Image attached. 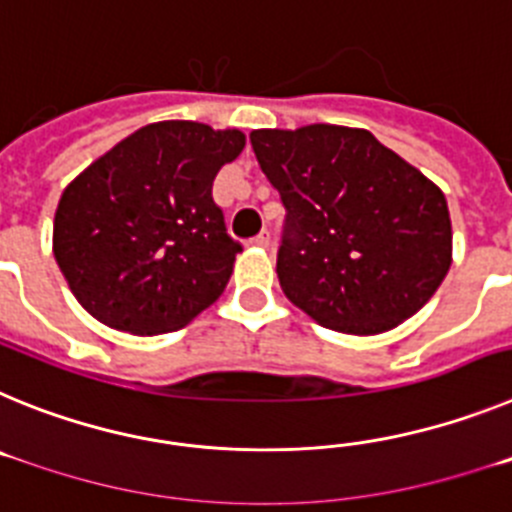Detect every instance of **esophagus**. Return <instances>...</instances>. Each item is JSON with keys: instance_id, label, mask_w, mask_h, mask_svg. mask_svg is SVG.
Masks as SVG:
<instances>
[{"instance_id": "1", "label": "esophagus", "mask_w": 512, "mask_h": 512, "mask_svg": "<svg viewBox=\"0 0 512 512\" xmlns=\"http://www.w3.org/2000/svg\"><path fill=\"white\" fill-rule=\"evenodd\" d=\"M253 246L256 248H269L271 246V235H269V230H261L259 235H256V238H253Z\"/></svg>"}]
</instances>
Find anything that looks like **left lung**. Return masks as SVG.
<instances>
[{"label":"left lung","mask_w":512,"mask_h":512,"mask_svg":"<svg viewBox=\"0 0 512 512\" xmlns=\"http://www.w3.org/2000/svg\"><path fill=\"white\" fill-rule=\"evenodd\" d=\"M261 171L287 210L277 274L323 328L377 336L431 300L451 266L441 189L369 130H253Z\"/></svg>","instance_id":"left-lung-1"}]
</instances>
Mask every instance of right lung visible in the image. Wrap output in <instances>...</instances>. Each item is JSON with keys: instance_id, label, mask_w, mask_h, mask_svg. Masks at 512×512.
I'll use <instances>...</instances> for the list:
<instances>
[{"instance_id": "add662e5", "label": "right lung", "mask_w": 512, "mask_h": 512, "mask_svg": "<svg viewBox=\"0 0 512 512\" xmlns=\"http://www.w3.org/2000/svg\"><path fill=\"white\" fill-rule=\"evenodd\" d=\"M241 130L153 122L99 156L63 189L53 256L79 305L133 336L179 330L223 295L241 243L212 200Z\"/></svg>"}]
</instances>
